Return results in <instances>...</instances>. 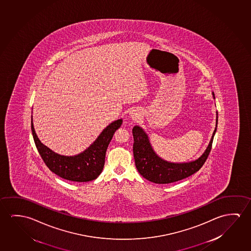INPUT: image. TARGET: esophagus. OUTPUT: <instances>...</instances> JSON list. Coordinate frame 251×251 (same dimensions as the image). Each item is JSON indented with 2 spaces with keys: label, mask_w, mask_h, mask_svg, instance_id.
<instances>
[{
  "label": "esophagus",
  "mask_w": 251,
  "mask_h": 251,
  "mask_svg": "<svg viewBox=\"0 0 251 251\" xmlns=\"http://www.w3.org/2000/svg\"><path fill=\"white\" fill-rule=\"evenodd\" d=\"M129 116L131 117L132 120L136 121V120H139L141 118V113L138 110H132L129 113Z\"/></svg>",
  "instance_id": "1"
}]
</instances>
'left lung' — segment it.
I'll list each match as a JSON object with an SVG mask.
<instances>
[{"label":"left lung","mask_w":251,"mask_h":251,"mask_svg":"<svg viewBox=\"0 0 251 251\" xmlns=\"http://www.w3.org/2000/svg\"><path fill=\"white\" fill-rule=\"evenodd\" d=\"M212 95L215 99L214 92ZM217 116L218 114L216 112V127L207 149L199 158L188 162H168L161 158L151 146L146 132L140 126H135L132 130L134 137L133 153L138 172L147 180L158 184L180 181L197 172L204 164L211 151L214 135L217 127Z\"/></svg>","instance_id":"left-lung-1"}]
</instances>
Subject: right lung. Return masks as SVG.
Masks as SVG:
<instances>
[{
  "label": "right lung",
  "mask_w": 251,
  "mask_h": 251,
  "mask_svg": "<svg viewBox=\"0 0 251 251\" xmlns=\"http://www.w3.org/2000/svg\"><path fill=\"white\" fill-rule=\"evenodd\" d=\"M122 124L123 119L113 122L105 127L97 140L83 152L68 156L55 153L41 143L35 133L31 116V130L35 146L47 167L58 176L78 182L93 181L100 176L104 166L108 144Z\"/></svg>",
  "instance_id": "1"
}]
</instances>
